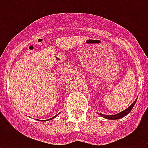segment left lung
I'll return each mask as SVG.
<instances>
[{"mask_svg":"<svg viewBox=\"0 0 148 148\" xmlns=\"http://www.w3.org/2000/svg\"><path fill=\"white\" fill-rule=\"evenodd\" d=\"M137 99H138V98H137ZM137 99H136L135 101H134V103H132L131 105L129 106L128 108H127V109H125V110H123V111H121V112L118 113V114H117L106 115V114H99V113H97V114H98L99 115H101L102 117H104V118H106V119H108V120L121 119V118L125 117L126 115H127L129 113L131 112V110H132V108H134V104H135L136 101H137Z\"/></svg>","mask_w":148,"mask_h":148,"instance_id":"8db88e82","label":"left lung"}]
</instances>
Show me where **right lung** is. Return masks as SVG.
<instances>
[{
  "label": "right lung",
  "mask_w": 148,
  "mask_h": 148,
  "mask_svg": "<svg viewBox=\"0 0 148 148\" xmlns=\"http://www.w3.org/2000/svg\"><path fill=\"white\" fill-rule=\"evenodd\" d=\"M57 116H58V114H57V115H55V116H53V117H51V118H50V119L47 120V121H50V120H52V119H53V118H55V117H57ZM45 121H46V120H45Z\"/></svg>",
  "instance_id": "1"
}]
</instances>
